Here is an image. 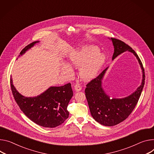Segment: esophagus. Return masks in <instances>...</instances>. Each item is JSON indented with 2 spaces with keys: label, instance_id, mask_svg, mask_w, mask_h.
Listing matches in <instances>:
<instances>
[{
  "label": "esophagus",
  "instance_id": "obj_1",
  "mask_svg": "<svg viewBox=\"0 0 154 154\" xmlns=\"http://www.w3.org/2000/svg\"><path fill=\"white\" fill-rule=\"evenodd\" d=\"M74 89L75 90V91H79L82 90V87L79 85H77V84H75V86H74Z\"/></svg>",
  "mask_w": 154,
  "mask_h": 154
}]
</instances>
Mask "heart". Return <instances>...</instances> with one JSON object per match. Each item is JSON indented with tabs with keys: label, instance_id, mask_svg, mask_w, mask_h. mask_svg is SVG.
Returning a JSON list of instances; mask_svg holds the SVG:
<instances>
[{
	"label": "heart",
	"instance_id": "b5f03b06",
	"mask_svg": "<svg viewBox=\"0 0 154 154\" xmlns=\"http://www.w3.org/2000/svg\"><path fill=\"white\" fill-rule=\"evenodd\" d=\"M105 61V54L99 53L98 48L94 46H85L71 53L68 66L64 64L61 68V74L67 79H71L74 76L72 67H80V78L84 81H90L96 77Z\"/></svg>",
	"mask_w": 154,
	"mask_h": 154
}]
</instances>
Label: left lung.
I'll list each match as a JSON object with an SVG mask.
<instances>
[{"mask_svg":"<svg viewBox=\"0 0 154 154\" xmlns=\"http://www.w3.org/2000/svg\"><path fill=\"white\" fill-rule=\"evenodd\" d=\"M111 40L114 47L112 60L126 51L133 53L143 70V80L141 85L134 93L120 99L110 98L102 87V80L108 67L87 83L85 93L91 114L97 122L108 127L116 125L128 118L138 102L145 83L144 69L134 50L120 40L115 38Z\"/></svg>","mask_w":154,"mask_h":154,"instance_id":"left-lung-1","label":"left lung"}]
</instances>
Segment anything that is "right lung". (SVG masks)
Returning <instances> with one entry per match:
<instances>
[{
    "mask_svg": "<svg viewBox=\"0 0 154 154\" xmlns=\"http://www.w3.org/2000/svg\"><path fill=\"white\" fill-rule=\"evenodd\" d=\"M38 41L27 45L20 52L23 54ZM11 91L23 112L31 120L45 128H54L61 125L68 117L67 107L73 96L70 83L61 87H51L45 92L35 97H25L14 87L10 78Z\"/></svg>",
    "mask_w": 154,
    "mask_h": 154,
    "instance_id": "add662e5",
    "label": "right lung"
}]
</instances>
